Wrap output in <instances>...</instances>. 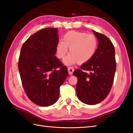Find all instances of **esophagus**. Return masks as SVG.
<instances>
[{
    "label": "esophagus",
    "instance_id": "34e87169",
    "mask_svg": "<svg viewBox=\"0 0 133 133\" xmlns=\"http://www.w3.org/2000/svg\"><path fill=\"white\" fill-rule=\"evenodd\" d=\"M68 71H69V74L70 75H72L73 72H74V69H73V67H69Z\"/></svg>",
    "mask_w": 133,
    "mask_h": 133
}]
</instances>
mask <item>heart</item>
<instances>
[{"mask_svg":"<svg viewBox=\"0 0 133 133\" xmlns=\"http://www.w3.org/2000/svg\"><path fill=\"white\" fill-rule=\"evenodd\" d=\"M98 42L97 37L91 34L71 31L67 32L62 41H59L56 47V55L63 59L69 48L70 54L64 61L69 66L78 63H85L91 59L97 51Z\"/></svg>","mask_w":133,"mask_h":133,"instance_id":"obj_1","label":"heart"}]
</instances>
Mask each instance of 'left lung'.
Wrapping results in <instances>:
<instances>
[{
    "label": "left lung",
    "mask_w": 133,
    "mask_h": 133,
    "mask_svg": "<svg viewBox=\"0 0 133 133\" xmlns=\"http://www.w3.org/2000/svg\"><path fill=\"white\" fill-rule=\"evenodd\" d=\"M92 32L98 41L97 51L89 62L82 65L81 69L73 72L78 79L76 86L78 98L90 105L100 103L107 97L113 84L116 70L115 49L112 42L104 35L94 30Z\"/></svg>",
    "instance_id": "8db88e82"
}]
</instances>
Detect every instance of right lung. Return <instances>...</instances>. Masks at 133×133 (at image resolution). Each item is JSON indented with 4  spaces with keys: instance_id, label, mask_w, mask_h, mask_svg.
Instances as JSON below:
<instances>
[{
    "instance_id": "add662e5",
    "label": "right lung",
    "mask_w": 133,
    "mask_h": 133,
    "mask_svg": "<svg viewBox=\"0 0 133 133\" xmlns=\"http://www.w3.org/2000/svg\"><path fill=\"white\" fill-rule=\"evenodd\" d=\"M58 31L56 28L39 30L24 42L20 53L18 69L25 92L42 107L57 101L60 87L69 75L67 67L55 55Z\"/></svg>"
}]
</instances>
